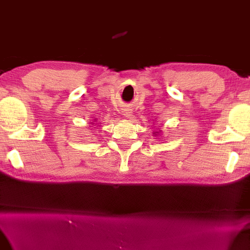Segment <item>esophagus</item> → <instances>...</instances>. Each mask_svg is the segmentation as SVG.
I'll return each instance as SVG.
<instances>
[{
  "instance_id": "esophagus-1",
  "label": "esophagus",
  "mask_w": 250,
  "mask_h": 250,
  "mask_svg": "<svg viewBox=\"0 0 250 250\" xmlns=\"http://www.w3.org/2000/svg\"><path fill=\"white\" fill-rule=\"evenodd\" d=\"M122 114H124L125 118H132V117H133L132 109H129V107H125V109H124V111H122Z\"/></svg>"
}]
</instances>
